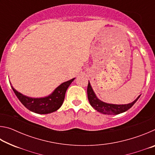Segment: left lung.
<instances>
[{"instance_id": "8db88e82", "label": "left lung", "mask_w": 155, "mask_h": 155, "mask_svg": "<svg viewBox=\"0 0 155 155\" xmlns=\"http://www.w3.org/2000/svg\"><path fill=\"white\" fill-rule=\"evenodd\" d=\"M87 91L88 100L91 106L94 109H95L97 111L101 113V114L107 115H117L122 114L123 112L127 111L128 109H129L130 107L137 102V101L141 96H139L134 101L132 102V103L124 104H117L107 103H105V102L101 101V100L96 96L95 92H94L92 87H91L90 81H89L88 83Z\"/></svg>"}]
</instances>
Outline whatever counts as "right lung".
Segmentation results:
<instances>
[{
	"instance_id": "right-lung-1",
	"label": "right lung",
	"mask_w": 155,
	"mask_h": 155,
	"mask_svg": "<svg viewBox=\"0 0 155 155\" xmlns=\"http://www.w3.org/2000/svg\"><path fill=\"white\" fill-rule=\"evenodd\" d=\"M74 79L75 78H72L61 83L51 94L41 98H32L25 96L15 90L12 84L11 86L15 96L26 108L35 114H48L56 111L61 107L64 103L66 90Z\"/></svg>"
}]
</instances>
